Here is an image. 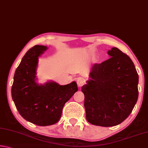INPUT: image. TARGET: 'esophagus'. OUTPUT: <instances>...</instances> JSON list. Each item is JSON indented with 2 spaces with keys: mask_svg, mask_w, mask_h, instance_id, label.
<instances>
[{
  "mask_svg": "<svg viewBox=\"0 0 148 148\" xmlns=\"http://www.w3.org/2000/svg\"><path fill=\"white\" fill-rule=\"evenodd\" d=\"M76 82H77V86H78V87H82V86H84V85L85 84V83H86V81H85V79L83 78V77H78V78L77 79Z\"/></svg>",
  "mask_w": 148,
  "mask_h": 148,
  "instance_id": "34e87169",
  "label": "esophagus"
}]
</instances>
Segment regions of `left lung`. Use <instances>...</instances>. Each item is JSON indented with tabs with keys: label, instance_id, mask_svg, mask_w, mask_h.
Segmentation results:
<instances>
[{
	"label": "left lung",
	"instance_id": "left-lung-1",
	"mask_svg": "<svg viewBox=\"0 0 148 148\" xmlns=\"http://www.w3.org/2000/svg\"><path fill=\"white\" fill-rule=\"evenodd\" d=\"M108 54L109 59L92 65L90 79L82 87L87 121L101 127L122 123L138 97V75L131 58L115 47Z\"/></svg>",
	"mask_w": 148,
	"mask_h": 148
}]
</instances>
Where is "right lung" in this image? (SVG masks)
Masks as SVG:
<instances>
[{"instance_id": "add662e5", "label": "right lung", "mask_w": 148, "mask_h": 148, "mask_svg": "<svg viewBox=\"0 0 148 148\" xmlns=\"http://www.w3.org/2000/svg\"><path fill=\"white\" fill-rule=\"evenodd\" d=\"M47 49L46 46L36 45L27 52L16 70L12 87V99L19 114L39 126L58 122L64 105L78 90L74 81L64 86L53 80L38 83L39 57Z\"/></svg>"}]
</instances>
